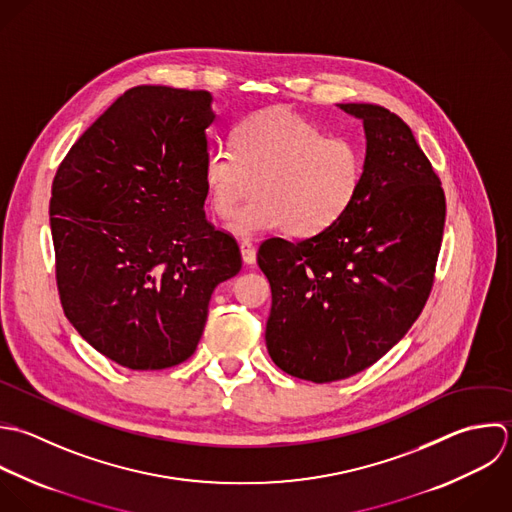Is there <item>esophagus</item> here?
<instances>
[{
    "label": "esophagus",
    "instance_id": "esophagus-1",
    "mask_svg": "<svg viewBox=\"0 0 512 512\" xmlns=\"http://www.w3.org/2000/svg\"><path fill=\"white\" fill-rule=\"evenodd\" d=\"M239 249H241V257L247 265H253L257 261V253H255V247L251 241H241Z\"/></svg>",
    "mask_w": 512,
    "mask_h": 512
}]
</instances>
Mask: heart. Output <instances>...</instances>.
Wrapping results in <instances>:
<instances>
[{
    "instance_id": "1",
    "label": "heart",
    "mask_w": 512,
    "mask_h": 512,
    "mask_svg": "<svg viewBox=\"0 0 512 512\" xmlns=\"http://www.w3.org/2000/svg\"><path fill=\"white\" fill-rule=\"evenodd\" d=\"M233 147L205 155L203 183L211 211L229 219L257 181V199L229 225L245 239L277 229L315 237L351 209L365 179V157L353 139L327 137L287 107L245 117L233 131Z\"/></svg>"
}]
</instances>
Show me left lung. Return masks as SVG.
I'll return each mask as SVG.
<instances>
[{"label": "left lung", "instance_id": "obj_1", "mask_svg": "<svg viewBox=\"0 0 512 512\" xmlns=\"http://www.w3.org/2000/svg\"><path fill=\"white\" fill-rule=\"evenodd\" d=\"M363 119L365 179L351 209L299 243L273 237L257 263L271 285L265 343L291 377L357 375L419 319L445 229V191L411 127L371 103H339Z\"/></svg>", "mask_w": 512, "mask_h": 512}]
</instances>
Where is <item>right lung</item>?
Segmentation results:
<instances>
[{
	"label": "right lung",
	"mask_w": 512,
	"mask_h": 512,
	"mask_svg": "<svg viewBox=\"0 0 512 512\" xmlns=\"http://www.w3.org/2000/svg\"><path fill=\"white\" fill-rule=\"evenodd\" d=\"M211 93L137 85L69 149L51 185L65 317L133 371L187 361L215 287L241 271L237 241L205 219Z\"/></svg>",
	"instance_id": "right-lung-1"
}]
</instances>
